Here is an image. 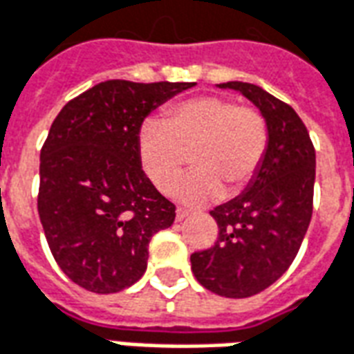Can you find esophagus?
<instances>
[{"instance_id": "obj_1", "label": "esophagus", "mask_w": 354, "mask_h": 354, "mask_svg": "<svg viewBox=\"0 0 354 354\" xmlns=\"http://www.w3.org/2000/svg\"><path fill=\"white\" fill-rule=\"evenodd\" d=\"M191 212L185 210V208H178L176 210V221H182V219H185V217H189Z\"/></svg>"}]
</instances>
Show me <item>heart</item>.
Instances as JSON below:
<instances>
[{
  "label": "heart",
  "mask_w": 354,
  "mask_h": 354,
  "mask_svg": "<svg viewBox=\"0 0 354 354\" xmlns=\"http://www.w3.org/2000/svg\"><path fill=\"white\" fill-rule=\"evenodd\" d=\"M268 131L259 112L225 97L189 99L167 111L163 122L140 127L137 153L140 169L161 193L178 184L191 153L195 172L178 185L187 204H206L248 187L263 163Z\"/></svg>",
  "instance_id": "obj_1"
}]
</instances>
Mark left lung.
<instances>
[{"label": "left lung", "mask_w": 354, "mask_h": 354, "mask_svg": "<svg viewBox=\"0 0 354 354\" xmlns=\"http://www.w3.org/2000/svg\"><path fill=\"white\" fill-rule=\"evenodd\" d=\"M257 106L268 146L248 187L210 212L217 242L191 255L197 281L227 298H248L283 276L302 245L313 212L315 150L297 112L248 82L217 84Z\"/></svg>", "instance_id": "8db88e82"}]
</instances>
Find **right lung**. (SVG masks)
<instances>
[{"label":"right lung","instance_id":"obj_1","mask_svg":"<svg viewBox=\"0 0 354 354\" xmlns=\"http://www.w3.org/2000/svg\"><path fill=\"white\" fill-rule=\"evenodd\" d=\"M191 82L106 80L65 104L41 150L37 208L57 266L82 289L137 283L148 243L174 223V204L140 169V125Z\"/></svg>","mask_w":354,"mask_h":354}]
</instances>
